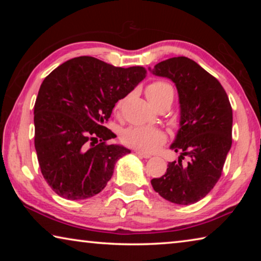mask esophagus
Wrapping results in <instances>:
<instances>
[{"mask_svg":"<svg viewBox=\"0 0 261 261\" xmlns=\"http://www.w3.org/2000/svg\"><path fill=\"white\" fill-rule=\"evenodd\" d=\"M136 154L140 158H144V159H149L151 158V154H147V153H144V152H140V151H136Z\"/></svg>","mask_w":261,"mask_h":261,"instance_id":"34e87169","label":"esophagus"}]
</instances>
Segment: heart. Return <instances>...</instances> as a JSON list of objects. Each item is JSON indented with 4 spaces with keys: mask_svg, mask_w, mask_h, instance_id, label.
Listing matches in <instances>:
<instances>
[{
    "mask_svg": "<svg viewBox=\"0 0 261 261\" xmlns=\"http://www.w3.org/2000/svg\"><path fill=\"white\" fill-rule=\"evenodd\" d=\"M147 99L151 103L156 106L166 96L173 94V86L169 83L156 81L148 84L145 90ZM123 105V100H120L115 106V110H120ZM166 134L155 126L149 125H132L126 127L122 132V141L127 146L139 149L143 152H152L162 144L166 143Z\"/></svg>",
    "mask_w": 261,
    "mask_h": 261,
    "instance_id": "heart-1",
    "label": "heart"
}]
</instances>
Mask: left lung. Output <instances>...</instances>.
<instances>
[{"label": "left lung", "mask_w": 261, "mask_h": 261, "mask_svg": "<svg viewBox=\"0 0 261 261\" xmlns=\"http://www.w3.org/2000/svg\"><path fill=\"white\" fill-rule=\"evenodd\" d=\"M152 72L175 83L180 105V126L170 146L180 156L151 180L152 187L168 201L191 205L207 196L222 174L232 143L231 105L218 79L188 57L162 61Z\"/></svg>", "instance_id": "1"}]
</instances>
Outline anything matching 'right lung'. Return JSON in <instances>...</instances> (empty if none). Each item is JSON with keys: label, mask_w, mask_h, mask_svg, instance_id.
<instances>
[{"label": "right lung", "mask_w": 261, "mask_h": 261, "mask_svg": "<svg viewBox=\"0 0 261 261\" xmlns=\"http://www.w3.org/2000/svg\"><path fill=\"white\" fill-rule=\"evenodd\" d=\"M146 74L143 67L79 56L45 78L34 105V146L43 178L56 194L78 200L105 189L115 163L130 153L107 144L116 135L105 123Z\"/></svg>", "instance_id": "1"}]
</instances>
